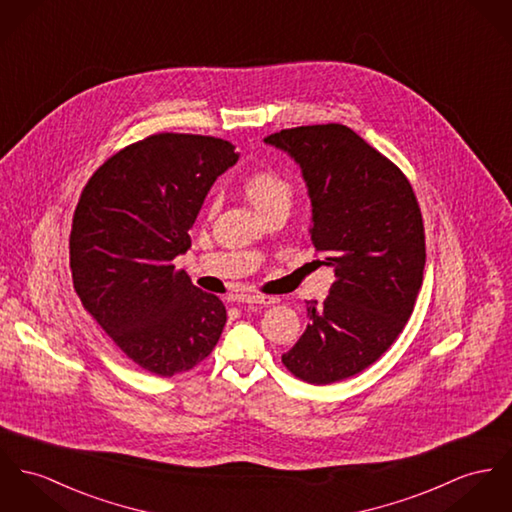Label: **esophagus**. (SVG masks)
I'll list each match as a JSON object with an SVG mask.
<instances>
[{"label": "esophagus", "mask_w": 512, "mask_h": 512, "mask_svg": "<svg viewBox=\"0 0 512 512\" xmlns=\"http://www.w3.org/2000/svg\"><path fill=\"white\" fill-rule=\"evenodd\" d=\"M280 298L278 296H269V294H253V296H245L241 302L247 304H263V306H273Z\"/></svg>", "instance_id": "34e87169"}]
</instances>
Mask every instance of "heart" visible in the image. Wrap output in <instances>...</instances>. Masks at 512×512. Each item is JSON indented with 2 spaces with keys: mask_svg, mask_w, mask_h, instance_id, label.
I'll use <instances>...</instances> for the list:
<instances>
[{
  "mask_svg": "<svg viewBox=\"0 0 512 512\" xmlns=\"http://www.w3.org/2000/svg\"><path fill=\"white\" fill-rule=\"evenodd\" d=\"M243 191L261 214H265L267 210L275 208L278 204L290 206V200H292L290 181L276 169H259L251 173L243 181ZM216 206H218V200L210 198L208 212L212 214Z\"/></svg>",
  "mask_w": 512,
  "mask_h": 512,
  "instance_id": "obj_1",
  "label": "heart"
}]
</instances>
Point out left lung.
<instances>
[{
  "label": "left lung",
  "mask_w": 512,
  "mask_h": 512,
  "mask_svg": "<svg viewBox=\"0 0 512 512\" xmlns=\"http://www.w3.org/2000/svg\"><path fill=\"white\" fill-rule=\"evenodd\" d=\"M302 167L312 243L335 267L323 304L282 364L308 384H333L386 353L413 314L425 269V228L409 179L345 124L286 128L265 138Z\"/></svg>",
  "instance_id": "left-lung-1"
}]
</instances>
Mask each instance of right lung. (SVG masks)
Masks as SVG:
<instances>
[{
    "label": "right lung",
    "mask_w": 512,
    "mask_h": 512,
    "mask_svg": "<svg viewBox=\"0 0 512 512\" xmlns=\"http://www.w3.org/2000/svg\"><path fill=\"white\" fill-rule=\"evenodd\" d=\"M236 146L159 132L107 159L81 191L70 269L87 314L150 374L187 372L214 351L226 306L171 263L210 187L236 163Z\"/></svg>",
    "instance_id": "1"
}]
</instances>
